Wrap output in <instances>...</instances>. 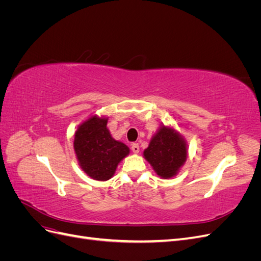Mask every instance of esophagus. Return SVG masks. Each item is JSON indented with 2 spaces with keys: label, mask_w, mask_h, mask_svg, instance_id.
I'll list each match as a JSON object with an SVG mask.
<instances>
[{
  "label": "esophagus",
  "mask_w": 261,
  "mask_h": 261,
  "mask_svg": "<svg viewBox=\"0 0 261 261\" xmlns=\"http://www.w3.org/2000/svg\"><path fill=\"white\" fill-rule=\"evenodd\" d=\"M132 151L134 153H138L139 152V145L137 143L132 144Z\"/></svg>",
  "instance_id": "esophagus-1"
}]
</instances>
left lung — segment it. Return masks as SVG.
Returning <instances> with one entry per match:
<instances>
[{
    "label": "left lung",
    "mask_w": 261,
    "mask_h": 261,
    "mask_svg": "<svg viewBox=\"0 0 261 261\" xmlns=\"http://www.w3.org/2000/svg\"><path fill=\"white\" fill-rule=\"evenodd\" d=\"M145 159L162 178L177 174L187 159L185 140L173 128L161 126L144 151Z\"/></svg>",
    "instance_id": "1"
}]
</instances>
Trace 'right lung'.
<instances>
[{"mask_svg":"<svg viewBox=\"0 0 261 261\" xmlns=\"http://www.w3.org/2000/svg\"><path fill=\"white\" fill-rule=\"evenodd\" d=\"M108 118L91 116L75 133L74 149L81 168L87 175L97 180L113 176L117 164L129 153L125 144L112 138Z\"/></svg>","mask_w":261,"mask_h":261,"instance_id":"right-lung-1","label":"right lung"}]
</instances>
